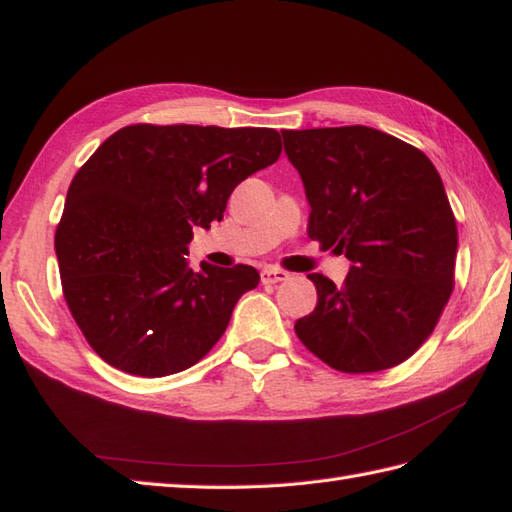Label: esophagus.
Listing matches in <instances>:
<instances>
[{"instance_id":"34e87169","label":"esophagus","mask_w":512,"mask_h":512,"mask_svg":"<svg viewBox=\"0 0 512 512\" xmlns=\"http://www.w3.org/2000/svg\"><path fill=\"white\" fill-rule=\"evenodd\" d=\"M286 279H288V273H286V270L273 268V266H266V268H262V284H266V286L279 284V281H286Z\"/></svg>"}]
</instances>
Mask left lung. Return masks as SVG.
<instances>
[{"label":"left lung","mask_w":512,"mask_h":512,"mask_svg":"<svg viewBox=\"0 0 512 512\" xmlns=\"http://www.w3.org/2000/svg\"><path fill=\"white\" fill-rule=\"evenodd\" d=\"M310 204L308 235L350 259L343 286L319 273L295 332L347 374L400 365L429 339L453 292L458 226L440 173L380 129L281 132Z\"/></svg>","instance_id":"obj_1"}]
</instances>
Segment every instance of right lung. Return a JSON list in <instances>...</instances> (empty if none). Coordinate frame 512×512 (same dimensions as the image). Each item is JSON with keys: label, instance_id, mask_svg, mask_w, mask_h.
Returning <instances> with one entry per match:
<instances>
[{"label": "right lung", "instance_id": "right-lung-1", "mask_svg": "<svg viewBox=\"0 0 512 512\" xmlns=\"http://www.w3.org/2000/svg\"><path fill=\"white\" fill-rule=\"evenodd\" d=\"M268 127L129 125L76 171L54 235L63 297L121 372L189 369L220 341L253 266H189L193 228L220 222L239 182L277 162Z\"/></svg>", "mask_w": 512, "mask_h": 512}]
</instances>
